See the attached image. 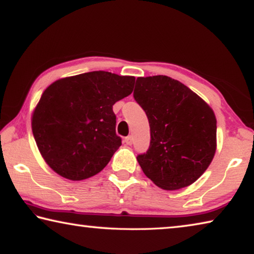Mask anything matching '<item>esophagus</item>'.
Returning a JSON list of instances; mask_svg holds the SVG:
<instances>
[{"label":"esophagus","instance_id":"34e87169","mask_svg":"<svg viewBox=\"0 0 254 254\" xmlns=\"http://www.w3.org/2000/svg\"><path fill=\"white\" fill-rule=\"evenodd\" d=\"M124 142H126L127 145H131L133 143V137L131 135H128L126 137V140H124Z\"/></svg>","mask_w":254,"mask_h":254}]
</instances>
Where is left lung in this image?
<instances>
[{"label":"left lung","instance_id":"obj_1","mask_svg":"<svg viewBox=\"0 0 254 254\" xmlns=\"http://www.w3.org/2000/svg\"><path fill=\"white\" fill-rule=\"evenodd\" d=\"M134 100L147 114L150 147L136 160L165 190L195 183L216 151V118L203 98L168 76L137 77Z\"/></svg>","mask_w":254,"mask_h":254}]
</instances>
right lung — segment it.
I'll return each instance as SVG.
<instances>
[{
    "instance_id": "1",
    "label": "right lung",
    "mask_w": 254,
    "mask_h": 254,
    "mask_svg": "<svg viewBox=\"0 0 254 254\" xmlns=\"http://www.w3.org/2000/svg\"><path fill=\"white\" fill-rule=\"evenodd\" d=\"M135 77L91 71L54 81L31 119L38 149L51 169L83 180L105 168L122 144L113 105L130 95Z\"/></svg>"
}]
</instances>
